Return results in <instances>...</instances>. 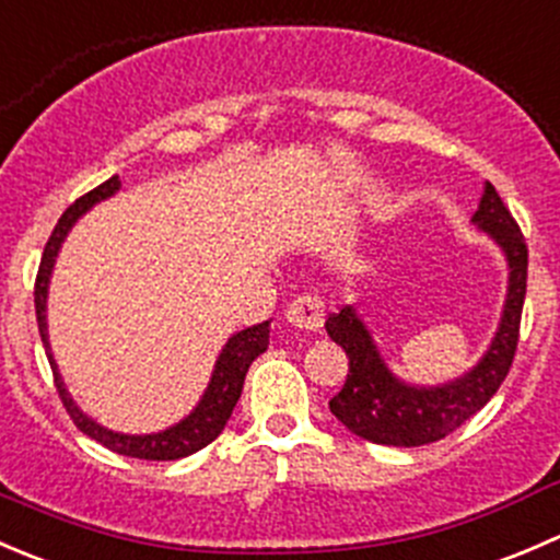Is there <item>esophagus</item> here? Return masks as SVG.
Here are the masks:
<instances>
[{
	"instance_id": "esophagus-1",
	"label": "esophagus",
	"mask_w": 560,
	"mask_h": 560,
	"mask_svg": "<svg viewBox=\"0 0 560 560\" xmlns=\"http://www.w3.org/2000/svg\"><path fill=\"white\" fill-rule=\"evenodd\" d=\"M287 319L298 327V330L316 332L325 325V303L314 295H301L292 301V306L287 308Z\"/></svg>"
}]
</instances>
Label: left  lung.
I'll return each mask as SVG.
<instances>
[{
  "instance_id": "1",
  "label": "left lung",
  "mask_w": 560,
  "mask_h": 560,
  "mask_svg": "<svg viewBox=\"0 0 560 560\" xmlns=\"http://www.w3.org/2000/svg\"><path fill=\"white\" fill-rule=\"evenodd\" d=\"M471 222L501 246L510 265V284H506L499 330L488 352L468 374L436 387L406 385L387 369L369 327L352 306H343L338 314L327 316V336L349 358L347 382L341 393L330 398V411L354 436L389 447H422L439 442L471 420L510 374L517 336H521L528 246L493 184H485L482 200Z\"/></svg>"
}]
</instances>
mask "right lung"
Wrapping results in <instances>:
<instances>
[{"label":"right lung","instance_id":"obj_1","mask_svg":"<svg viewBox=\"0 0 560 560\" xmlns=\"http://www.w3.org/2000/svg\"><path fill=\"white\" fill-rule=\"evenodd\" d=\"M121 186L118 175L107 178L105 184H100L97 189H92L89 195L78 197L65 213H61L59 224L50 233L48 244H45L43 259H39V270H37V281H35V312H37V327H39V338L45 343V352H48V363L54 369V382L56 389H59V398L65 404L67 415L72 417L78 428L86 433L89 439L100 442L103 447L113 450L118 455L127 457H140V460H178V457H186L197 450L208 447L219 433L224 431L228 425L230 415H233L235 404L241 398V389H244V380L246 371L259 354L268 349V338H270V319L259 322V325L246 327V330L235 332L233 338H228L224 343L222 354H219L217 365H213L211 382H208L206 393H202L200 404L189 411L180 422L167 428V431L160 433H145V436H132V433H116L107 431V428L100 425L97 420H92L89 415H83L78 409V404L72 400V395L67 393L65 382H61L59 369L54 363V354H50V343H48V322H45V303H48V281L50 273H54V262L56 254H59L61 244H65L67 233L72 230V224L94 206V202L107 200L113 197Z\"/></svg>","mask_w":560,"mask_h":560}]
</instances>
